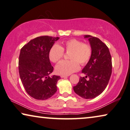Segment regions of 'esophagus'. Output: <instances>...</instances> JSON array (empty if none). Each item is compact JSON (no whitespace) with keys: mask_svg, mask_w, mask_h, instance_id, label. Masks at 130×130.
Returning <instances> with one entry per match:
<instances>
[{"mask_svg":"<svg viewBox=\"0 0 130 130\" xmlns=\"http://www.w3.org/2000/svg\"><path fill=\"white\" fill-rule=\"evenodd\" d=\"M68 75H60V77L61 78H65V77H67Z\"/></svg>","mask_w":130,"mask_h":130,"instance_id":"1","label":"esophagus"}]
</instances>
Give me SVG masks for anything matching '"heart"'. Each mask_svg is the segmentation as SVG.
<instances>
[{"label": "heart", "instance_id": "heart-1", "mask_svg": "<svg viewBox=\"0 0 130 130\" xmlns=\"http://www.w3.org/2000/svg\"><path fill=\"white\" fill-rule=\"evenodd\" d=\"M64 52L70 53L69 60L60 62L56 67V71L60 75H68L79 70V65H86L92 56L90 45L75 39L64 41L61 46L54 44L49 52V58L53 63H58L64 56Z\"/></svg>", "mask_w": 130, "mask_h": 130}]
</instances>
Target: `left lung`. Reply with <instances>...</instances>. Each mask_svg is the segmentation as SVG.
I'll use <instances>...</instances> for the list:
<instances>
[{"label": "left lung", "mask_w": 130, "mask_h": 130, "mask_svg": "<svg viewBox=\"0 0 130 130\" xmlns=\"http://www.w3.org/2000/svg\"><path fill=\"white\" fill-rule=\"evenodd\" d=\"M92 48L90 60L82 70L86 77H80L73 87L76 94L89 99L100 95L106 89L112 74V58L108 46L98 38L86 35ZM88 77V80L86 78Z\"/></svg>", "instance_id": "8db88e82"}]
</instances>
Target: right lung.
Segmentation results:
<instances>
[{
    "instance_id": "right-lung-1",
    "label": "right lung",
    "mask_w": 130,
    "mask_h": 130,
    "mask_svg": "<svg viewBox=\"0 0 130 130\" xmlns=\"http://www.w3.org/2000/svg\"><path fill=\"white\" fill-rule=\"evenodd\" d=\"M59 39L48 36L37 37L21 49L18 62L21 80L27 93L35 99H47L57 91L56 83L60 77H49L53 67L49 52Z\"/></svg>"
}]
</instances>
